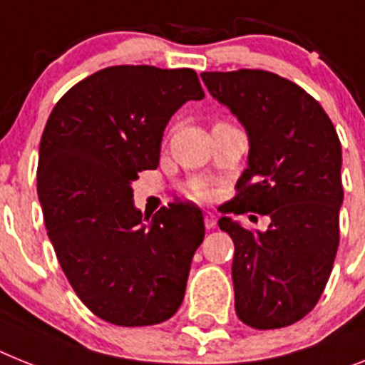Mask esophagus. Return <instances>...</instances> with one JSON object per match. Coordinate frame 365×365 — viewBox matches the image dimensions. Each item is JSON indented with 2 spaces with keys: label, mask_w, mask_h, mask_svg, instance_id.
Segmentation results:
<instances>
[{
  "label": "esophagus",
  "mask_w": 365,
  "mask_h": 365,
  "mask_svg": "<svg viewBox=\"0 0 365 365\" xmlns=\"http://www.w3.org/2000/svg\"><path fill=\"white\" fill-rule=\"evenodd\" d=\"M204 225H206L207 230L215 228V225H217L215 213H211V211H206V213H204Z\"/></svg>",
  "instance_id": "obj_1"
}]
</instances>
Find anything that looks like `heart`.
Returning a JSON list of instances; mask_svg holds the SVG:
<instances>
[{"label": "heart", "mask_w": 365, "mask_h": 365, "mask_svg": "<svg viewBox=\"0 0 365 365\" xmlns=\"http://www.w3.org/2000/svg\"><path fill=\"white\" fill-rule=\"evenodd\" d=\"M185 192H187L189 198H192V200H198V202H206L213 197V191L207 187L206 183H202V182H192Z\"/></svg>", "instance_id": "b5f03b06"}]
</instances>
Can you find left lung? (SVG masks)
Returning <instances> with one entry per match:
<instances>
[{
  "mask_svg": "<svg viewBox=\"0 0 365 365\" xmlns=\"http://www.w3.org/2000/svg\"><path fill=\"white\" fill-rule=\"evenodd\" d=\"M202 79L250 140L249 167L226 211L271 219L265 232L219 220L235 247V314L258 330L289 327L314 310L338 252L339 137L319 102L278 73L241 68Z\"/></svg>",
  "mask_w": 365,
  "mask_h": 365,
  "instance_id": "1",
  "label": "left lung"
}]
</instances>
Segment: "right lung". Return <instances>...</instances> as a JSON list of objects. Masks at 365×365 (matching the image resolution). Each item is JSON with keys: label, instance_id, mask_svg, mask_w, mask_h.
Returning <instances> with one entry per match:
<instances>
[{"label": "right lung", "instance_id": "obj_1", "mask_svg": "<svg viewBox=\"0 0 365 365\" xmlns=\"http://www.w3.org/2000/svg\"><path fill=\"white\" fill-rule=\"evenodd\" d=\"M202 98L192 68L120 64L73 85L46 122L36 168L46 230L76 295L107 323L150 327L182 304L202 211L161 207L146 228L131 182L159 165L170 116Z\"/></svg>", "mask_w": 365, "mask_h": 365}]
</instances>
